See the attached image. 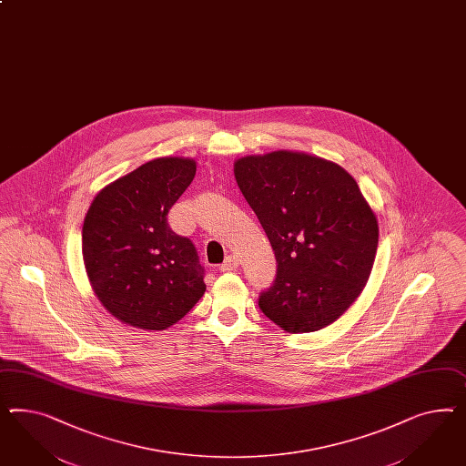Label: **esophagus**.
<instances>
[{
    "label": "esophagus",
    "mask_w": 466,
    "mask_h": 466,
    "mask_svg": "<svg viewBox=\"0 0 466 466\" xmlns=\"http://www.w3.org/2000/svg\"><path fill=\"white\" fill-rule=\"evenodd\" d=\"M239 266V260L238 257H235V255H229V257H227V260L221 264V270L223 272H229V270H237Z\"/></svg>",
    "instance_id": "obj_1"
}]
</instances>
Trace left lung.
<instances>
[{"label":"left lung","instance_id":"left-lung-1","mask_svg":"<svg viewBox=\"0 0 466 466\" xmlns=\"http://www.w3.org/2000/svg\"><path fill=\"white\" fill-rule=\"evenodd\" d=\"M233 172L278 260L260 309L286 332L329 327L360 298L378 248L358 182L333 161L288 149L238 158Z\"/></svg>","mask_w":466,"mask_h":466}]
</instances>
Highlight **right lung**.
Masks as SVG:
<instances>
[{
    "mask_svg": "<svg viewBox=\"0 0 466 466\" xmlns=\"http://www.w3.org/2000/svg\"><path fill=\"white\" fill-rule=\"evenodd\" d=\"M196 168V160L180 157L147 161L104 187L85 216L90 286L112 317L134 329L172 327L206 291L196 247L167 221Z\"/></svg>",
    "mask_w": 466,
    "mask_h": 466,
    "instance_id": "right-lung-1",
    "label": "right lung"
}]
</instances>
